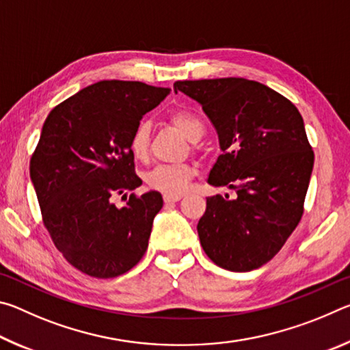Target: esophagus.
<instances>
[{
	"mask_svg": "<svg viewBox=\"0 0 350 350\" xmlns=\"http://www.w3.org/2000/svg\"><path fill=\"white\" fill-rule=\"evenodd\" d=\"M182 196L179 194V196H171V194H163V200L165 204H173V202H177V200H180Z\"/></svg>",
	"mask_w": 350,
	"mask_h": 350,
	"instance_id": "34e87169",
	"label": "esophagus"
}]
</instances>
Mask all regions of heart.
<instances>
[{
    "mask_svg": "<svg viewBox=\"0 0 350 350\" xmlns=\"http://www.w3.org/2000/svg\"><path fill=\"white\" fill-rule=\"evenodd\" d=\"M171 123L185 135L188 140L194 142L198 137H202L204 126L199 118L188 112H176L171 116ZM129 148L135 159L144 161L150 151V126L146 123H139L129 140ZM196 174V170L189 165H157L145 176L146 185L156 191L171 196H179L185 191L188 183Z\"/></svg>",
    "mask_w": 350,
    "mask_h": 350,
    "instance_id": "b5f03b06",
    "label": "heart"
}]
</instances>
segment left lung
<instances>
[{
  "label": "left lung",
  "mask_w": 350,
  "mask_h": 350,
  "mask_svg": "<svg viewBox=\"0 0 350 350\" xmlns=\"http://www.w3.org/2000/svg\"><path fill=\"white\" fill-rule=\"evenodd\" d=\"M202 106L222 154L213 187L234 189L206 198L198 224L204 252L219 267L250 271L275 256L303 216L313 151L296 106L262 83L245 79L174 83Z\"/></svg>",
  "instance_id": "8db88e82"
}]
</instances>
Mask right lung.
<instances>
[{"label":"right lung","instance_id":"add662e5","mask_svg":"<svg viewBox=\"0 0 350 350\" xmlns=\"http://www.w3.org/2000/svg\"><path fill=\"white\" fill-rule=\"evenodd\" d=\"M170 94L142 81L103 80L83 88L47 116L31 159V180L44 227L70 265L116 278L148 248L162 194H131L142 185L129 140L148 111Z\"/></svg>","mask_w":350,"mask_h":350}]
</instances>
